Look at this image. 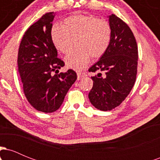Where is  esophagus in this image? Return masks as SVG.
I'll list each match as a JSON object with an SVG mask.
<instances>
[{"label": "esophagus", "instance_id": "obj_1", "mask_svg": "<svg viewBox=\"0 0 160 160\" xmlns=\"http://www.w3.org/2000/svg\"><path fill=\"white\" fill-rule=\"evenodd\" d=\"M85 76V73L83 72H78V80H80L82 77Z\"/></svg>", "mask_w": 160, "mask_h": 160}]
</instances>
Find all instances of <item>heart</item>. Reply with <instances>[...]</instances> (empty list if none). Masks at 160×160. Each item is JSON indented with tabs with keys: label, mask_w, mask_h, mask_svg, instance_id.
I'll list each match as a JSON object with an SVG mask.
<instances>
[{
	"label": "heart",
	"mask_w": 160,
	"mask_h": 160,
	"mask_svg": "<svg viewBox=\"0 0 160 160\" xmlns=\"http://www.w3.org/2000/svg\"><path fill=\"white\" fill-rule=\"evenodd\" d=\"M50 38L55 48L62 53L68 52L72 39L76 38L78 48L65 57V62L70 68L81 70L87 65L91 56L97 58L105 53L111 43L112 29L106 20L78 14L66 18L63 25H53Z\"/></svg>",
	"instance_id": "obj_1"
}]
</instances>
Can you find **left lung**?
Returning <instances> with one entry per match:
<instances>
[{
    "mask_svg": "<svg viewBox=\"0 0 160 160\" xmlns=\"http://www.w3.org/2000/svg\"><path fill=\"white\" fill-rule=\"evenodd\" d=\"M112 38L109 47L98 62L89 69L96 73L91 78L93 86L90 102L101 111L119 106L131 92L137 75V42L127 24L114 14L109 16Z\"/></svg>",
    "mask_w": 160,
    "mask_h": 160,
    "instance_id": "1",
    "label": "left lung"
}]
</instances>
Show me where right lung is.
<instances>
[{
    "instance_id": "1",
    "label": "right lung",
    "mask_w": 160,
    "mask_h": 160,
    "mask_svg": "<svg viewBox=\"0 0 160 160\" xmlns=\"http://www.w3.org/2000/svg\"><path fill=\"white\" fill-rule=\"evenodd\" d=\"M54 12H47L31 25L20 43L18 71L25 97L33 108L52 113L62 105L68 91L77 80L72 69L58 73L65 62L58 58L50 38ZM52 71L56 74H52Z\"/></svg>"
}]
</instances>
